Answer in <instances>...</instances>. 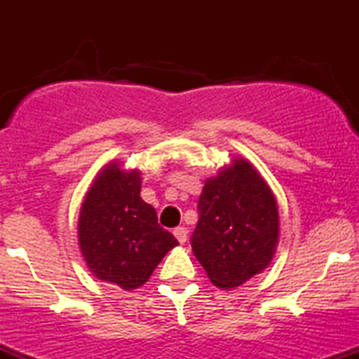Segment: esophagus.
Here are the masks:
<instances>
[{
    "label": "esophagus",
    "mask_w": 359,
    "mask_h": 359,
    "mask_svg": "<svg viewBox=\"0 0 359 359\" xmlns=\"http://www.w3.org/2000/svg\"><path fill=\"white\" fill-rule=\"evenodd\" d=\"M174 234H175L177 241H179L180 245H184V243L187 241V229H185L184 226H179V228H175Z\"/></svg>",
    "instance_id": "34e87169"
}]
</instances>
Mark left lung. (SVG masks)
Instances as JSON below:
<instances>
[{
  "label": "left lung",
  "mask_w": 359,
  "mask_h": 359,
  "mask_svg": "<svg viewBox=\"0 0 359 359\" xmlns=\"http://www.w3.org/2000/svg\"><path fill=\"white\" fill-rule=\"evenodd\" d=\"M192 251L216 287H240L269 269L280 236L278 204L251 162L234 156L205 179Z\"/></svg>",
  "instance_id": "left-lung-1"
}]
</instances>
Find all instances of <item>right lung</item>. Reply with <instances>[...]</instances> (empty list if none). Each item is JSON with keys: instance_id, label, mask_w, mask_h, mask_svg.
I'll use <instances>...</instances> for the list:
<instances>
[{"instance_id": "right-lung-1", "label": "right lung", "mask_w": 359, "mask_h": 359, "mask_svg": "<svg viewBox=\"0 0 359 359\" xmlns=\"http://www.w3.org/2000/svg\"><path fill=\"white\" fill-rule=\"evenodd\" d=\"M142 172L111 160L97 172L81 204L77 241L90 273L123 290L148 282L163 257L179 245L140 197Z\"/></svg>"}]
</instances>
